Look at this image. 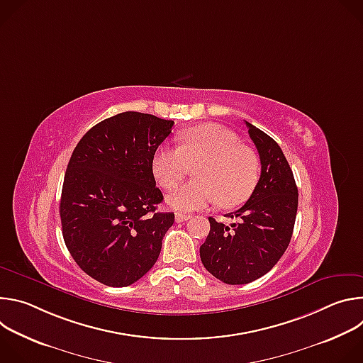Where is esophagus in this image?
I'll list each match as a JSON object with an SVG mask.
<instances>
[{
  "mask_svg": "<svg viewBox=\"0 0 363 363\" xmlns=\"http://www.w3.org/2000/svg\"><path fill=\"white\" fill-rule=\"evenodd\" d=\"M191 218H192V216H188V214H177L175 216V221L177 223H184V221H188Z\"/></svg>",
  "mask_w": 363,
  "mask_h": 363,
  "instance_id": "34e87169",
  "label": "esophagus"
}]
</instances>
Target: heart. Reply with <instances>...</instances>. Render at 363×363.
<instances>
[{
	"mask_svg": "<svg viewBox=\"0 0 363 363\" xmlns=\"http://www.w3.org/2000/svg\"><path fill=\"white\" fill-rule=\"evenodd\" d=\"M178 140L179 146H162L152 158L153 175L167 189L179 185L189 165L199 164L195 181L168 195L175 211H198L216 201L230 208L252 194L260 177V160L233 130L216 123L201 125L184 130Z\"/></svg>",
	"mask_w": 363,
	"mask_h": 363,
	"instance_id": "b5f03b06",
	"label": "heart"
}]
</instances>
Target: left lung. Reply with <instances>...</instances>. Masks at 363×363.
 Here are the masks:
<instances>
[{
	"label": "left lung",
	"instance_id": "8db88e82",
	"mask_svg": "<svg viewBox=\"0 0 363 363\" xmlns=\"http://www.w3.org/2000/svg\"><path fill=\"white\" fill-rule=\"evenodd\" d=\"M262 162V175L248 201L228 214L225 225L210 217V234L199 247L203 267L227 284H247L269 273L291 240L298 192L281 147L245 122Z\"/></svg>",
	"mask_w": 363,
	"mask_h": 363
}]
</instances>
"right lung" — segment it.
Listing matches in <instances>:
<instances>
[{
    "mask_svg": "<svg viewBox=\"0 0 363 363\" xmlns=\"http://www.w3.org/2000/svg\"><path fill=\"white\" fill-rule=\"evenodd\" d=\"M174 121L123 112L79 140L65 175L60 218L77 266L109 287H126L157 263L174 213H158L164 195L152 158Z\"/></svg>",
    "mask_w": 363,
    "mask_h": 363,
    "instance_id": "1",
    "label": "right lung"
}]
</instances>
